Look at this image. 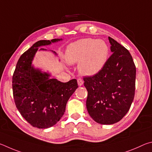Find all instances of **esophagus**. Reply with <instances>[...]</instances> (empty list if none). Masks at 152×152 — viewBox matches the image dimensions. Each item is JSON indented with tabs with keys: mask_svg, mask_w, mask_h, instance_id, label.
I'll list each match as a JSON object with an SVG mask.
<instances>
[{
	"mask_svg": "<svg viewBox=\"0 0 152 152\" xmlns=\"http://www.w3.org/2000/svg\"><path fill=\"white\" fill-rule=\"evenodd\" d=\"M77 83L79 86H81L83 85V80L81 78L77 79Z\"/></svg>",
	"mask_w": 152,
	"mask_h": 152,
	"instance_id": "1",
	"label": "esophagus"
}]
</instances>
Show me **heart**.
Segmentation results:
<instances>
[{
	"instance_id": "1",
	"label": "heart",
	"mask_w": 152,
	"mask_h": 152,
	"mask_svg": "<svg viewBox=\"0 0 152 152\" xmlns=\"http://www.w3.org/2000/svg\"><path fill=\"white\" fill-rule=\"evenodd\" d=\"M109 47L101 39L85 38L72 42L66 48L65 59L69 64L78 63L81 74L93 76L102 70L107 62Z\"/></svg>"
}]
</instances>
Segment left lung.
<instances>
[{"mask_svg":"<svg viewBox=\"0 0 152 152\" xmlns=\"http://www.w3.org/2000/svg\"><path fill=\"white\" fill-rule=\"evenodd\" d=\"M112 55L99 73L83 78L86 106L97 123L115 124L129 111L135 95L136 69L129 50L108 37Z\"/></svg>","mask_w":152,"mask_h":152,"instance_id":"obj_1","label":"left lung"}]
</instances>
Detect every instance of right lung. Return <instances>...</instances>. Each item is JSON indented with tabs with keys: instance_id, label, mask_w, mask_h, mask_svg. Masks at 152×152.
<instances>
[{
	"instance_id": "obj_1",
	"label": "right lung",
	"mask_w": 152,
	"mask_h": 152,
	"mask_svg": "<svg viewBox=\"0 0 152 152\" xmlns=\"http://www.w3.org/2000/svg\"><path fill=\"white\" fill-rule=\"evenodd\" d=\"M62 40H41L35 42L20 56L13 74L12 91L16 107L25 120L37 128H49L57 124L65 113L69 99L78 87L75 79L63 83L51 79L50 73L33 65L39 47ZM51 52L57 55L56 52Z\"/></svg>"
}]
</instances>
